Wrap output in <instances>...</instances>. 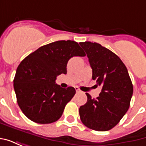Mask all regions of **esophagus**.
I'll return each instance as SVG.
<instances>
[{
    "instance_id": "1",
    "label": "esophagus",
    "mask_w": 146,
    "mask_h": 146,
    "mask_svg": "<svg viewBox=\"0 0 146 146\" xmlns=\"http://www.w3.org/2000/svg\"><path fill=\"white\" fill-rule=\"evenodd\" d=\"M75 90H76V92H80V89L78 87H75Z\"/></svg>"
}]
</instances>
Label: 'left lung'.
Masks as SVG:
<instances>
[{
    "label": "left lung",
    "mask_w": 146,
    "mask_h": 146,
    "mask_svg": "<svg viewBox=\"0 0 146 146\" xmlns=\"http://www.w3.org/2000/svg\"><path fill=\"white\" fill-rule=\"evenodd\" d=\"M92 69V79L102 87L96 98L88 93L87 103L80 107V117L88 128L106 131L119 122L130 106L133 85L127 67L113 51L98 43L81 42Z\"/></svg>",
    "instance_id": "1"
}]
</instances>
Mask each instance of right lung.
Here are the masks:
<instances>
[{
  "mask_svg": "<svg viewBox=\"0 0 146 146\" xmlns=\"http://www.w3.org/2000/svg\"><path fill=\"white\" fill-rule=\"evenodd\" d=\"M73 56H85L78 43L58 40L39 48L21 62L14 89L19 106L30 120L51 123L62 115L76 90L73 87L62 88L55 80L66 73L67 62Z\"/></svg>",
  "mask_w": 146,
  "mask_h": 146,
  "instance_id": "add662e5",
  "label": "right lung"
}]
</instances>
